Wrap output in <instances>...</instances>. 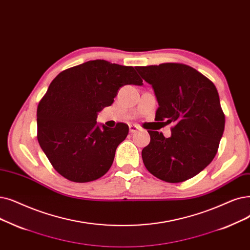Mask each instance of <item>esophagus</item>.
<instances>
[{"instance_id": "obj_1", "label": "esophagus", "mask_w": 250, "mask_h": 250, "mask_svg": "<svg viewBox=\"0 0 250 250\" xmlns=\"http://www.w3.org/2000/svg\"><path fill=\"white\" fill-rule=\"evenodd\" d=\"M139 129H140V128H139V126H138V125H129V133L134 134V133L138 132Z\"/></svg>"}]
</instances>
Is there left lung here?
I'll return each mask as SVG.
<instances>
[{
	"label": "left lung",
	"instance_id": "1",
	"mask_svg": "<svg viewBox=\"0 0 250 250\" xmlns=\"http://www.w3.org/2000/svg\"><path fill=\"white\" fill-rule=\"evenodd\" d=\"M154 90L159 107L155 119L173 124L171 136L148 131L143 162L154 177L180 183L208 167L218 152L225 128L218 90L199 71L182 63L137 66Z\"/></svg>",
	"mask_w": 250,
	"mask_h": 250
}]
</instances>
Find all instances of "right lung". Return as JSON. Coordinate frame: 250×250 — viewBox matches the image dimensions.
<instances>
[{
    "label": "right lung",
    "instance_id": "1",
    "mask_svg": "<svg viewBox=\"0 0 250 250\" xmlns=\"http://www.w3.org/2000/svg\"><path fill=\"white\" fill-rule=\"evenodd\" d=\"M142 85L133 66L92 60L60 72L53 80L37 111L38 141L55 170L75 183L101 178L109 170L117 146L128 126L97 125L119 88Z\"/></svg>",
    "mask_w": 250,
    "mask_h": 250
}]
</instances>
